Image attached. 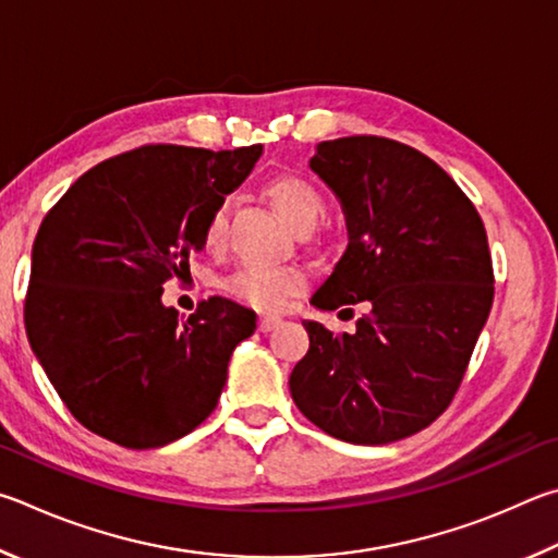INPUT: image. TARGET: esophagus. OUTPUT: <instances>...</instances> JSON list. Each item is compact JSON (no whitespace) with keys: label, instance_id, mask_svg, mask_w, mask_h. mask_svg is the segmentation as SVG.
I'll list each match as a JSON object with an SVG mask.
<instances>
[{"label":"esophagus","instance_id":"esophagus-1","mask_svg":"<svg viewBox=\"0 0 558 558\" xmlns=\"http://www.w3.org/2000/svg\"><path fill=\"white\" fill-rule=\"evenodd\" d=\"M277 326H281V318L279 316H262L259 318V330H262V333H269V330H274Z\"/></svg>","mask_w":558,"mask_h":558}]
</instances>
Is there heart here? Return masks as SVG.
Returning <instances> with one entry per match:
<instances>
[{"mask_svg":"<svg viewBox=\"0 0 558 558\" xmlns=\"http://www.w3.org/2000/svg\"><path fill=\"white\" fill-rule=\"evenodd\" d=\"M264 195L274 205V210L281 215V220L299 234L311 232L324 218V195L318 193L316 185L299 179V175H277L264 185ZM225 230H228V208L218 205L203 225L205 250H220ZM304 287V274L289 267H244L228 279V291L232 296H238L252 308L267 311V314L284 311L289 301L299 296Z\"/></svg>","mask_w":558,"mask_h":558,"instance_id":"obj_1","label":"heart"}]
</instances>
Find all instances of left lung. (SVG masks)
I'll list each match as a JSON object with an SVG mask.
<instances>
[{
    "label": "left lung",
    "instance_id": "left-lung-1",
    "mask_svg": "<svg viewBox=\"0 0 558 558\" xmlns=\"http://www.w3.org/2000/svg\"><path fill=\"white\" fill-rule=\"evenodd\" d=\"M311 171L340 201L348 247L311 296L353 333L304 320L289 389L308 422L355 446L422 432L451 404L493 306L483 220L441 166L385 136L320 142Z\"/></svg>",
    "mask_w": 558,
    "mask_h": 558
}]
</instances>
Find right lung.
Listing matches in <instances>:
<instances>
[{
  "mask_svg": "<svg viewBox=\"0 0 558 558\" xmlns=\"http://www.w3.org/2000/svg\"><path fill=\"white\" fill-rule=\"evenodd\" d=\"M259 156L262 144L142 146L93 166L44 218L26 336L58 397L93 434L161 448L218 407L232 350L254 333L257 314L215 296L183 320L161 294L189 271L208 215Z\"/></svg>",
  "mask_w": 558,
  "mask_h": 558,
  "instance_id": "right-lung-1",
  "label": "right lung"
}]
</instances>
